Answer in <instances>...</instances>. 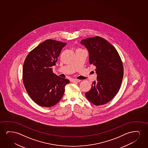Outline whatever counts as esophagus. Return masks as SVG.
<instances>
[{
    "mask_svg": "<svg viewBox=\"0 0 148 148\" xmlns=\"http://www.w3.org/2000/svg\"><path fill=\"white\" fill-rule=\"evenodd\" d=\"M80 81H81V80H79V79H72L71 80V82H79Z\"/></svg>",
    "mask_w": 148,
    "mask_h": 148,
    "instance_id": "34e87169",
    "label": "esophagus"
}]
</instances>
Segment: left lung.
<instances>
[{"instance_id":"obj_1","label":"left lung","mask_w":148,"mask_h":148,"mask_svg":"<svg viewBox=\"0 0 148 148\" xmlns=\"http://www.w3.org/2000/svg\"><path fill=\"white\" fill-rule=\"evenodd\" d=\"M89 52V63L96 67L97 80L85 93L94 105H103L113 99L119 90L123 77V66L115 48L102 37L81 40Z\"/></svg>"}]
</instances>
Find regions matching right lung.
<instances>
[{"instance_id": "right-lung-1", "label": "right lung", "mask_w": 148, "mask_h": 148, "mask_svg": "<svg viewBox=\"0 0 148 148\" xmlns=\"http://www.w3.org/2000/svg\"><path fill=\"white\" fill-rule=\"evenodd\" d=\"M66 43L47 39L27 55L23 67V81L31 99L40 106L51 107L63 97L69 80L53 73V66Z\"/></svg>"}]
</instances>
